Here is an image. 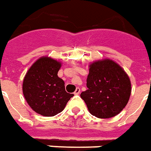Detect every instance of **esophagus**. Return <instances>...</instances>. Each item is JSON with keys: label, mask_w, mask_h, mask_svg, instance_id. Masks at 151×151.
I'll list each match as a JSON object with an SVG mask.
<instances>
[{"label": "esophagus", "mask_w": 151, "mask_h": 151, "mask_svg": "<svg viewBox=\"0 0 151 151\" xmlns=\"http://www.w3.org/2000/svg\"><path fill=\"white\" fill-rule=\"evenodd\" d=\"M81 93V89L79 88V87H77L76 89V90H75V92H74V94H79V93Z\"/></svg>", "instance_id": "esophagus-1"}]
</instances>
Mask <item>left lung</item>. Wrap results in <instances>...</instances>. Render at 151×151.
<instances>
[{"label": "left lung", "mask_w": 151, "mask_h": 151, "mask_svg": "<svg viewBox=\"0 0 151 151\" xmlns=\"http://www.w3.org/2000/svg\"><path fill=\"white\" fill-rule=\"evenodd\" d=\"M86 86L81 93L89 112L99 118L117 115L127 104L132 87L129 76L113 60L104 59L89 65Z\"/></svg>", "instance_id": "1"}]
</instances>
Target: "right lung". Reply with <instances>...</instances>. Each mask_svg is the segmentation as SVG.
Wrapping results in <instances>:
<instances>
[{
  "instance_id": "add662e5",
  "label": "right lung",
  "mask_w": 151,
  "mask_h": 151,
  "mask_svg": "<svg viewBox=\"0 0 151 151\" xmlns=\"http://www.w3.org/2000/svg\"><path fill=\"white\" fill-rule=\"evenodd\" d=\"M62 63L42 57L31 65L23 81V93L30 108L38 114L52 117L65 109L73 93L65 91V83L58 77Z\"/></svg>"
}]
</instances>
